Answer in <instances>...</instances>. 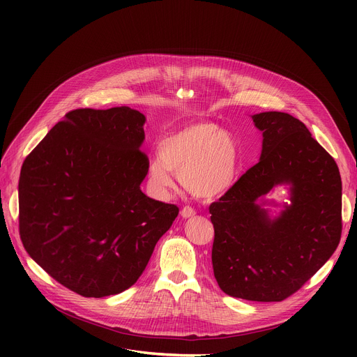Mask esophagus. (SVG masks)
Instances as JSON below:
<instances>
[{
	"mask_svg": "<svg viewBox=\"0 0 357 357\" xmlns=\"http://www.w3.org/2000/svg\"><path fill=\"white\" fill-rule=\"evenodd\" d=\"M195 215H196V212H195V209H193V208H190V206H183V208H182V211H181V216H182L183 219L193 218Z\"/></svg>",
	"mask_w": 357,
	"mask_h": 357,
	"instance_id": "esophagus-1",
	"label": "esophagus"
}]
</instances>
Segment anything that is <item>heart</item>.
<instances>
[{
    "instance_id": "obj_1",
    "label": "heart",
    "mask_w": 357,
    "mask_h": 357,
    "mask_svg": "<svg viewBox=\"0 0 357 357\" xmlns=\"http://www.w3.org/2000/svg\"><path fill=\"white\" fill-rule=\"evenodd\" d=\"M238 148L234 138L213 123H195L164 137L158 158L146 167V182L157 197L175 188V175L202 199L226 193L237 176Z\"/></svg>"
}]
</instances>
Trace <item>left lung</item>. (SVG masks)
I'll return each instance as SVG.
<instances>
[{"label": "left lung", "instance_id": "left-lung-1", "mask_svg": "<svg viewBox=\"0 0 357 357\" xmlns=\"http://www.w3.org/2000/svg\"><path fill=\"white\" fill-rule=\"evenodd\" d=\"M263 132L260 161L209 212L212 264L234 298L278 302L296 292L335 252L342 234V181L335 160L302 121L281 112L251 116ZM288 184L289 206L270 217L264 196Z\"/></svg>", "mask_w": 357, "mask_h": 357}]
</instances>
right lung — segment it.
I'll use <instances>...</instances> for the list:
<instances>
[{
    "instance_id": "obj_1",
    "label": "right lung",
    "mask_w": 357,
    "mask_h": 357,
    "mask_svg": "<svg viewBox=\"0 0 357 357\" xmlns=\"http://www.w3.org/2000/svg\"><path fill=\"white\" fill-rule=\"evenodd\" d=\"M145 116L130 107L69 112L21 168L20 234L31 259L87 298L137 282L179 213L142 193Z\"/></svg>"
}]
</instances>
